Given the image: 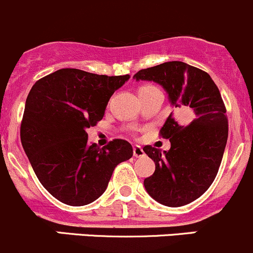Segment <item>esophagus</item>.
Returning <instances> with one entry per match:
<instances>
[{
    "mask_svg": "<svg viewBox=\"0 0 253 253\" xmlns=\"http://www.w3.org/2000/svg\"><path fill=\"white\" fill-rule=\"evenodd\" d=\"M132 154H134L135 157H142L145 155L144 150H142L141 146H134L132 147Z\"/></svg>",
    "mask_w": 253,
    "mask_h": 253,
    "instance_id": "34e87169",
    "label": "esophagus"
}]
</instances>
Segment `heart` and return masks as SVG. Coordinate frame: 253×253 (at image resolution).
I'll return each mask as SVG.
<instances>
[{"label":"heart","instance_id":"obj_1","mask_svg":"<svg viewBox=\"0 0 253 253\" xmlns=\"http://www.w3.org/2000/svg\"><path fill=\"white\" fill-rule=\"evenodd\" d=\"M156 87L152 86V84H141V86H139V88H137V94H139V97H141L150 93V92L156 91Z\"/></svg>","mask_w":253,"mask_h":253}]
</instances>
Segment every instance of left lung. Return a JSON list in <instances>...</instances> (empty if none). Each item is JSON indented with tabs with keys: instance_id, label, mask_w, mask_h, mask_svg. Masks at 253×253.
Masks as SVG:
<instances>
[{
	"instance_id": "1",
	"label": "left lung",
	"mask_w": 253,
	"mask_h": 253,
	"mask_svg": "<svg viewBox=\"0 0 253 253\" xmlns=\"http://www.w3.org/2000/svg\"><path fill=\"white\" fill-rule=\"evenodd\" d=\"M135 79L161 84L177 109L192 112L194 119L182 126L173 112L160 130L171 149L146 145L155 172L144 181L147 193L167 207H182L202 196L216 177L227 141L229 123L219 88L203 70L182 61H169L142 69Z\"/></svg>"
}]
</instances>
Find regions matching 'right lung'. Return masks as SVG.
<instances>
[{"label":"right lung","mask_w":253,"mask_h":253,"mask_svg":"<svg viewBox=\"0 0 253 253\" xmlns=\"http://www.w3.org/2000/svg\"><path fill=\"white\" fill-rule=\"evenodd\" d=\"M129 75L107 76L61 69L38 80L26 101L21 141L37 177L67 206L92 203L104 193L117 165L132 156L126 140L88 144L112 94Z\"/></svg>","instance_id":"1"}]
</instances>
